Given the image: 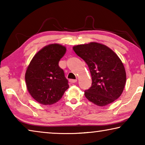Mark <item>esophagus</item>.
Returning a JSON list of instances; mask_svg holds the SVG:
<instances>
[{"mask_svg":"<svg viewBox=\"0 0 145 145\" xmlns=\"http://www.w3.org/2000/svg\"><path fill=\"white\" fill-rule=\"evenodd\" d=\"M77 81V79H70L69 80V82H71V83H75V82H76Z\"/></svg>","mask_w":145,"mask_h":145,"instance_id":"34e87169","label":"esophagus"}]
</instances>
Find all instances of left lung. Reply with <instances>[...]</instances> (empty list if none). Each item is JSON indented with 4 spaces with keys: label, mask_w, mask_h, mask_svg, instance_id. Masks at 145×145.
I'll return each mask as SVG.
<instances>
[{
    "label": "left lung",
    "mask_w": 145,
    "mask_h": 145,
    "mask_svg": "<svg viewBox=\"0 0 145 145\" xmlns=\"http://www.w3.org/2000/svg\"><path fill=\"white\" fill-rule=\"evenodd\" d=\"M73 50L86 63L91 75V87L84 91L86 99L98 106L118 99L125 86L126 72L116 54L97 42L75 45Z\"/></svg>",
    "instance_id": "obj_1"
}]
</instances>
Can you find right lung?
Wrapping results in <instances>:
<instances>
[{"label":"right lung","instance_id":"1","mask_svg":"<svg viewBox=\"0 0 145 145\" xmlns=\"http://www.w3.org/2000/svg\"><path fill=\"white\" fill-rule=\"evenodd\" d=\"M67 48L53 43L44 46L36 54L27 68L25 79L29 94L40 104L52 105L62 98L69 88L59 62Z\"/></svg>","mask_w":145,"mask_h":145}]
</instances>
